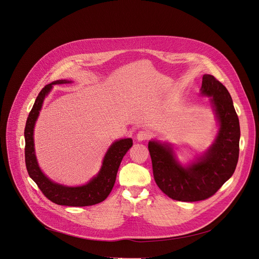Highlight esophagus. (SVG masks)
<instances>
[{"label": "esophagus", "instance_id": "34e87169", "mask_svg": "<svg viewBox=\"0 0 259 259\" xmlns=\"http://www.w3.org/2000/svg\"><path fill=\"white\" fill-rule=\"evenodd\" d=\"M137 139L138 141H144V140H147L149 137H150V133L148 131H145V130H141L137 133Z\"/></svg>", "mask_w": 259, "mask_h": 259}]
</instances>
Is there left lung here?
<instances>
[{
  "instance_id": "left-lung-1",
  "label": "left lung",
  "mask_w": 259,
  "mask_h": 259,
  "mask_svg": "<svg viewBox=\"0 0 259 259\" xmlns=\"http://www.w3.org/2000/svg\"><path fill=\"white\" fill-rule=\"evenodd\" d=\"M201 94L210 97L220 125L214 143L203 156L183 166L169 144L148 143L155 183L176 201L197 202L212 197L232 177L238 162L240 125L228 90L215 76L204 74Z\"/></svg>"
}]
</instances>
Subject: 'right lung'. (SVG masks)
<instances>
[{
    "instance_id": "1",
    "label": "right lung",
    "mask_w": 259,
    "mask_h": 259,
    "mask_svg": "<svg viewBox=\"0 0 259 259\" xmlns=\"http://www.w3.org/2000/svg\"><path fill=\"white\" fill-rule=\"evenodd\" d=\"M70 80L58 79L46 84L38 94L36 101L26 121L25 136V163L29 177L35 182L43 195L54 204L69 207H85L99 204L106 200L111 193L120 163L133 145L131 138L115 141L108 149L99 174L87 185L79 187H66L50 181L40 169L34 149L33 132L36 120L41 110L43 101L53 84L68 83Z\"/></svg>"
}]
</instances>
